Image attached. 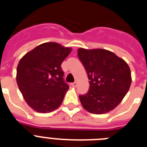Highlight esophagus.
I'll use <instances>...</instances> for the list:
<instances>
[{
	"instance_id": "34e87169",
	"label": "esophagus",
	"mask_w": 147,
	"mask_h": 147,
	"mask_svg": "<svg viewBox=\"0 0 147 147\" xmlns=\"http://www.w3.org/2000/svg\"><path fill=\"white\" fill-rule=\"evenodd\" d=\"M71 85L73 87V88H76V85H77V83H76V82H73V83H71Z\"/></svg>"
}]
</instances>
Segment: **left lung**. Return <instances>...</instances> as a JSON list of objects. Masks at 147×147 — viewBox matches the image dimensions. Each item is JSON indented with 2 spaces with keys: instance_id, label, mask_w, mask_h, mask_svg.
<instances>
[{
  "instance_id": "1",
  "label": "left lung",
  "mask_w": 147,
  "mask_h": 147,
  "mask_svg": "<svg viewBox=\"0 0 147 147\" xmlns=\"http://www.w3.org/2000/svg\"><path fill=\"white\" fill-rule=\"evenodd\" d=\"M78 57L90 80V88L80 95L82 107L93 114L110 112L119 105L132 82L129 65L113 52L105 49H79Z\"/></svg>"
}]
</instances>
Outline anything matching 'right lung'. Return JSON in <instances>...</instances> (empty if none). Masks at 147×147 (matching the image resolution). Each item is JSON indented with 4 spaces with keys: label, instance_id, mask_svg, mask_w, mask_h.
Returning a JSON list of instances; mask_svg holds the SVG:
<instances>
[{
    "label": "right lung",
    "instance_id": "1",
    "mask_svg": "<svg viewBox=\"0 0 147 147\" xmlns=\"http://www.w3.org/2000/svg\"><path fill=\"white\" fill-rule=\"evenodd\" d=\"M72 49L57 42H45L23 56L17 67L16 80L30 107L47 113L57 109L69 88L61 64Z\"/></svg>",
    "mask_w": 147,
    "mask_h": 147
}]
</instances>
